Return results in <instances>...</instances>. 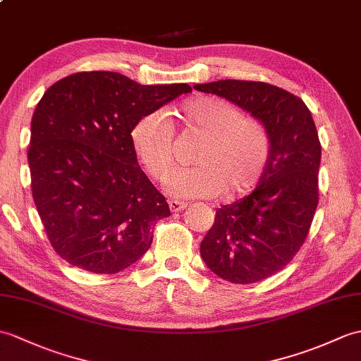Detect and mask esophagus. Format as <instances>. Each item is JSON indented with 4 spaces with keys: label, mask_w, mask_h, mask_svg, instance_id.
Returning <instances> with one entry per match:
<instances>
[{
    "label": "esophagus",
    "mask_w": 361,
    "mask_h": 361,
    "mask_svg": "<svg viewBox=\"0 0 361 361\" xmlns=\"http://www.w3.org/2000/svg\"><path fill=\"white\" fill-rule=\"evenodd\" d=\"M186 203H181V201H175V200H171L169 201V209H171V212H181V211H184V209H186Z\"/></svg>",
    "instance_id": "obj_1"
}]
</instances>
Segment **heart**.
I'll return each mask as SVG.
<instances>
[{
    "instance_id": "heart-1",
    "label": "heart",
    "mask_w": 361,
    "mask_h": 361,
    "mask_svg": "<svg viewBox=\"0 0 361 361\" xmlns=\"http://www.w3.org/2000/svg\"><path fill=\"white\" fill-rule=\"evenodd\" d=\"M188 129L203 138L192 155L190 169L167 183L175 198H237L254 190L267 169L272 142L264 124L219 97H197L181 109ZM130 142L155 181H166L175 167L173 126L164 112L154 111L132 126Z\"/></svg>"
}]
</instances>
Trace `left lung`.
<instances>
[{
  "instance_id": "obj_1",
  "label": "left lung",
  "mask_w": 361,
  "mask_h": 361,
  "mask_svg": "<svg viewBox=\"0 0 361 361\" xmlns=\"http://www.w3.org/2000/svg\"><path fill=\"white\" fill-rule=\"evenodd\" d=\"M194 87L245 109L264 124L272 142L257 189L216 209L201 257L226 281L269 279L303 246L318 204L322 145L311 111L301 98L262 81L220 80Z\"/></svg>"
}]
</instances>
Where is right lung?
Listing matches in <instances>:
<instances>
[{
    "mask_svg": "<svg viewBox=\"0 0 361 361\" xmlns=\"http://www.w3.org/2000/svg\"><path fill=\"white\" fill-rule=\"evenodd\" d=\"M189 85L142 86L116 72H78L50 86L30 124L32 197L55 252L78 269L116 274L171 215L141 171L130 130Z\"/></svg>",
    "mask_w": 361,
    "mask_h": 361,
    "instance_id": "right-lung-1",
    "label": "right lung"
}]
</instances>
